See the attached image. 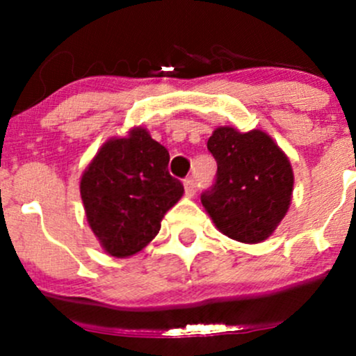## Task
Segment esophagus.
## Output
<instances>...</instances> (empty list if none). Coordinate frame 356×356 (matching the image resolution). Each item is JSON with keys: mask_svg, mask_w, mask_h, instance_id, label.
Wrapping results in <instances>:
<instances>
[{"mask_svg": "<svg viewBox=\"0 0 356 356\" xmlns=\"http://www.w3.org/2000/svg\"><path fill=\"white\" fill-rule=\"evenodd\" d=\"M184 189H186V195L193 196L196 193V184H195V179L188 177L184 179Z\"/></svg>", "mask_w": 356, "mask_h": 356, "instance_id": "obj_1", "label": "esophagus"}]
</instances>
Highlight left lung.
I'll list each match as a JSON object with an SVG mask.
<instances>
[{"label":"left lung","mask_w":356,"mask_h":356,"mask_svg":"<svg viewBox=\"0 0 356 356\" xmlns=\"http://www.w3.org/2000/svg\"><path fill=\"white\" fill-rule=\"evenodd\" d=\"M217 179L201 203L218 231L236 241L261 243L288 213L294 175L289 158L264 131L217 127L207 143Z\"/></svg>","instance_id":"left-lung-1"}]
</instances>
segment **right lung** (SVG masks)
Wrapping results in <instances>:
<instances>
[{"mask_svg": "<svg viewBox=\"0 0 356 356\" xmlns=\"http://www.w3.org/2000/svg\"><path fill=\"white\" fill-rule=\"evenodd\" d=\"M168 152L143 127L111 138L81 179L89 227L115 258L136 254L158 234L163 215L184 195L168 174Z\"/></svg>", "mask_w": 356, "mask_h": 356, "instance_id": "1", "label": "right lung"}]
</instances>
